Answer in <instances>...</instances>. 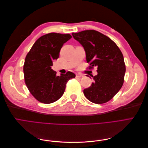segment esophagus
<instances>
[{"label":"esophagus","mask_w":148,"mask_h":148,"mask_svg":"<svg viewBox=\"0 0 148 148\" xmlns=\"http://www.w3.org/2000/svg\"><path fill=\"white\" fill-rule=\"evenodd\" d=\"M81 77H83V75L82 74L78 73L76 75V78H81Z\"/></svg>","instance_id":"1"}]
</instances>
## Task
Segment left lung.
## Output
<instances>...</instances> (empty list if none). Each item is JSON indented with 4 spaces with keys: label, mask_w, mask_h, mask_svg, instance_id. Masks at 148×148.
<instances>
[{
    "label": "left lung",
    "mask_w": 148,
    "mask_h": 148,
    "mask_svg": "<svg viewBox=\"0 0 148 148\" xmlns=\"http://www.w3.org/2000/svg\"><path fill=\"white\" fill-rule=\"evenodd\" d=\"M73 38L83 47L89 69L97 68L93 83L83 93L95 104L110 101L122 88L126 71L123 56L112 40L96 30L72 33Z\"/></svg>",
    "instance_id": "8db88e82"
}]
</instances>
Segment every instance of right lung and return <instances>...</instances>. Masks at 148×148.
<instances>
[{
    "instance_id": "1",
    "label": "right lung",
    "mask_w": 148,
    "mask_h": 148,
    "mask_svg": "<svg viewBox=\"0 0 148 148\" xmlns=\"http://www.w3.org/2000/svg\"><path fill=\"white\" fill-rule=\"evenodd\" d=\"M71 38L69 34L51 33L42 36L26 55L23 66L25 83L38 101L51 104L59 99L64 95L67 82L75 77L71 71L57 76L51 69L64 44Z\"/></svg>"
}]
</instances>
